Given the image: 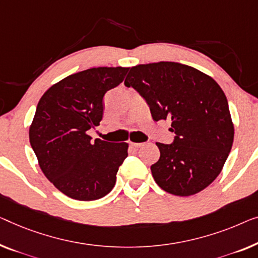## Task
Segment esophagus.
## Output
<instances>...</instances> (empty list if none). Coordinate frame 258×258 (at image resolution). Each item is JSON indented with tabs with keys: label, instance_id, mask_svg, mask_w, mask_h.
Masks as SVG:
<instances>
[{
	"label": "esophagus",
	"instance_id": "esophagus-1",
	"mask_svg": "<svg viewBox=\"0 0 258 258\" xmlns=\"http://www.w3.org/2000/svg\"><path fill=\"white\" fill-rule=\"evenodd\" d=\"M143 144L144 143H134V142H130V147H133V148H141V147H143Z\"/></svg>",
	"mask_w": 258,
	"mask_h": 258
}]
</instances>
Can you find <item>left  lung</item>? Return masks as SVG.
<instances>
[{
    "instance_id": "obj_1",
    "label": "left lung",
    "mask_w": 258,
    "mask_h": 258,
    "mask_svg": "<svg viewBox=\"0 0 258 258\" xmlns=\"http://www.w3.org/2000/svg\"><path fill=\"white\" fill-rule=\"evenodd\" d=\"M145 99L154 121L171 118L172 144L157 142L155 181L179 197L199 193L221 172L234 141V124L225 93L212 77L173 61L142 64L124 80Z\"/></svg>"
}]
</instances>
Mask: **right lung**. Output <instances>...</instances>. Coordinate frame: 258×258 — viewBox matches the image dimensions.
I'll list each match as a JSON object with an SVG mask.
<instances>
[{"label": "right lung", "mask_w": 258, "mask_h": 258, "mask_svg": "<svg viewBox=\"0 0 258 258\" xmlns=\"http://www.w3.org/2000/svg\"><path fill=\"white\" fill-rule=\"evenodd\" d=\"M129 67H93L71 74L40 98L29 129L30 144L45 177L65 196L91 201L107 196L128 156V143H110L88 130L100 124L103 96Z\"/></svg>", "instance_id": "add662e5"}]
</instances>
